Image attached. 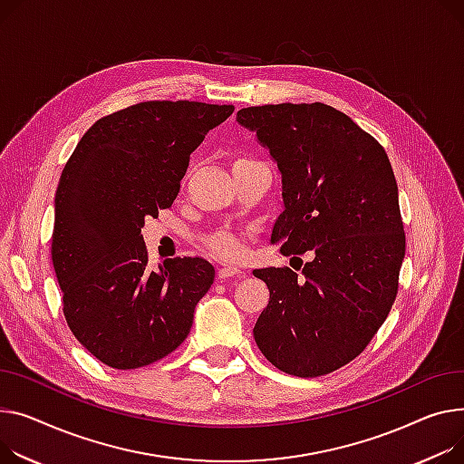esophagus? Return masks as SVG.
I'll return each mask as SVG.
<instances>
[{"instance_id":"1","label":"esophagus","mask_w":464,"mask_h":464,"mask_svg":"<svg viewBox=\"0 0 464 464\" xmlns=\"http://www.w3.org/2000/svg\"><path fill=\"white\" fill-rule=\"evenodd\" d=\"M218 276H220V280H229V277H244L246 276V272L244 270H240V268H237V266H222V268H218Z\"/></svg>"}]
</instances>
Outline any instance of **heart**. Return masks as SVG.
<instances>
[{
	"label": "heart",
	"mask_w": 464,
	"mask_h": 464,
	"mask_svg": "<svg viewBox=\"0 0 464 464\" xmlns=\"http://www.w3.org/2000/svg\"><path fill=\"white\" fill-rule=\"evenodd\" d=\"M244 159H240V160H235V162H242ZM210 248L218 254V256H222V257H237L238 254H240V244L235 240V238H231V237H224V235H220V237H214L212 240H210Z\"/></svg>",
	"instance_id": "b5f03b06"
}]
</instances>
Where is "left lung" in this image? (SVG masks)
<instances>
[{"mask_svg": "<svg viewBox=\"0 0 464 464\" xmlns=\"http://www.w3.org/2000/svg\"><path fill=\"white\" fill-rule=\"evenodd\" d=\"M282 175L284 212L270 242L285 256L314 252L302 274L256 268L270 291L254 337L295 377H321L354 360L397 295L405 233L397 182L382 145L323 102L242 108Z\"/></svg>", "mask_w": 464, "mask_h": 464, "instance_id": "obj_1", "label": "left lung"}]
</instances>
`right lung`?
Listing matches in <instances>:
<instances>
[{"instance_id":"obj_1","label":"right lung","mask_w":464,"mask_h":464,"mask_svg":"<svg viewBox=\"0 0 464 464\" xmlns=\"http://www.w3.org/2000/svg\"><path fill=\"white\" fill-rule=\"evenodd\" d=\"M233 106L149 101L99 119L55 192L52 263L78 342L113 369H136L187 339L214 282L201 257L147 265L141 227L175 201L190 154Z\"/></svg>"}]
</instances>
